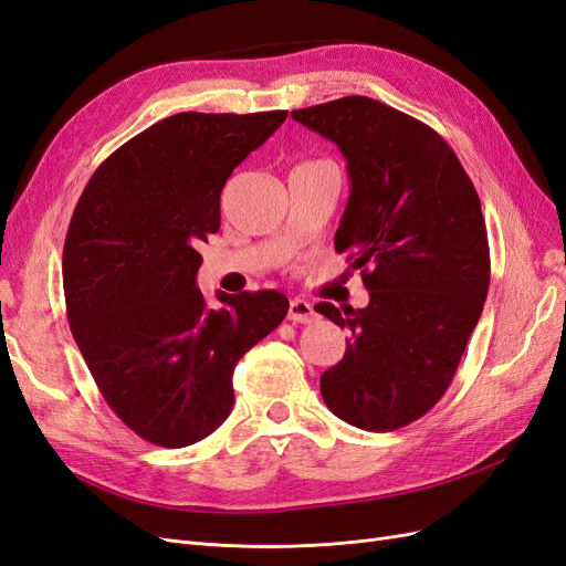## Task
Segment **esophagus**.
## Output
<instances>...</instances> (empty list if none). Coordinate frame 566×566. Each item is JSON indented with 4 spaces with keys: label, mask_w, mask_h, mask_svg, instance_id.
<instances>
[{
    "label": "esophagus",
    "mask_w": 566,
    "mask_h": 566,
    "mask_svg": "<svg viewBox=\"0 0 566 566\" xmlns=\"http://www.w3.org/2000/svg\"><path fill=\"white\" fill-rule=\"evenodd\" d=\"M287 318L293 323H314L318 318L314 304L306 302V300H290V310H287Z\"/></svg>",
    "instance_id": "esophagus-1"
}]
</instances>
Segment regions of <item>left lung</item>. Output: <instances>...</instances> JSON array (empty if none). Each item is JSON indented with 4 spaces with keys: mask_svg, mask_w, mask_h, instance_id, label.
I'll return each mask as SVG.
<instances>
[{
    "mask_svg": "<svg viewBox=\"0 0 566 566\" xmlns=\"http://www.w3.org/2000/svg\"><path fill=\"white\" fill-rule=\"evenodd\" d=\"M337 144L352 181L335 250L361 269L366 310L316 304L347 328L321 375L333 413L368 432L422 418L449 389L482 316L491 260L482 202L451 146L382 101L345 96L293 111Z\"/></svg>",
    "mask_w": 566,
    "mask_h": 566,
    "instance_id": "8db88e82",
    "label": "left lung"
}]
</instances>
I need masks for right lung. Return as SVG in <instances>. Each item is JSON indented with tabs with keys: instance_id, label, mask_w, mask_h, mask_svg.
Returning <instances> with one entry per match:
<instances>
[{
	"instance_id": "add662e5",
	"label": "right lung",
	"mask_w": 566,
	"mask_h": 566,
	"mask_svg": "<svg viewBox=\"0 0 566 566\" xmlns=\"http://www.w3.org/2000/svg\"><path fill=\"white\" fill-rule=\"evenodd\" d=\"M287 117L177 113L108 156L63 245L71 331L96 387L129 430L165 449L212 434L233 406V368L287 314L276 290L196 287L233 169Z\"/></svg>"
}]
</instances>
